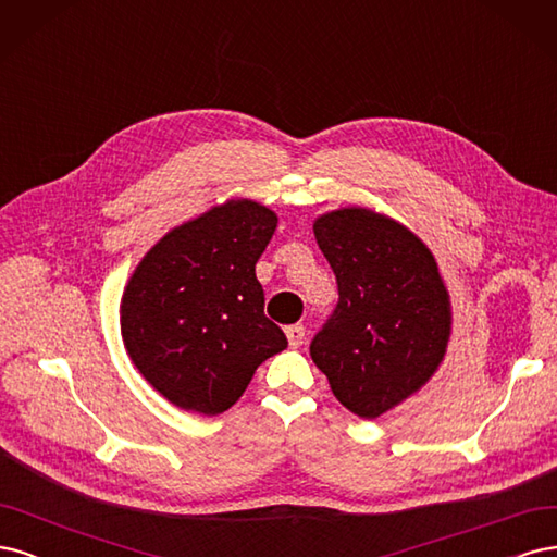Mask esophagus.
Here are the masks:
<instances>
[{"label": "esophagus", "instance_id": "1", "mask_svg": "<svg viewBox=\"0 0 557 557\" xmlns=\"http://www.w3.org/2000/svg\"><path fill=\"white\" fill-rule=\"evenodd\" d=\"M284 333H286V339H289V345H292L294 349L302 345V339H305V326H300V324L286 326V329H284Z\"/></svg>", "mask_w": 557, "mask_h": 557}]
</instances>
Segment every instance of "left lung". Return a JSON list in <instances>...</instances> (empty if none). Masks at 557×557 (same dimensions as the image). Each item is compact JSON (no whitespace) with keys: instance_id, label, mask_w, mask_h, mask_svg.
<instances>
[{"instance_id":"obj_1","label":"left lung","mask_w":557,"mask_h":557,"mask_svg":"<svg viewBox=\"0 0 557 557\" xmlns=\"http://www.w3.org/2000/svg\"><path fill=\"white\" fill-rule=\"evenodd\" d=\"M314 238L337 280V308L310 356L351 414L376 419L428 384L451 337V298L428 245L370 208L319 214Z\"/></svg>"}]
</instances>
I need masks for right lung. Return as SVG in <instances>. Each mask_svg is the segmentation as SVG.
Wrapping results in <instances>:
<instances>
[{
  "mask_svg": "<svg viewBox=\"0 0 557 557\" xmlns=\"http://www.w3.org/2000/svg\"><path fill=\"white\" fill-rule=\"evenodd\" d=\"M275 228L271 208L228 199L171 228L124 286V349L175 407L222 414L265 358L286 349V335L263 314L255 273Z\"/></svg>",
  "mask_w": 557,
  "mask_h": 557,
  "instance_id": "add662e5",
  "label": "right lung"
}]
</instances>
